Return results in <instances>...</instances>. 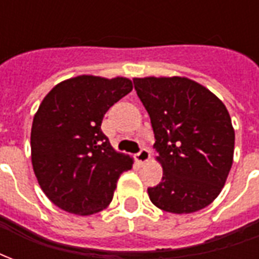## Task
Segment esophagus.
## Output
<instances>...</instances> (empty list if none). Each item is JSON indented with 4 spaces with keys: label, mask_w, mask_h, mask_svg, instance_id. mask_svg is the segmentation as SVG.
Wrapping results in <instances>:
<instances>
[{
    "label": "esophagus",
    "mask_w": 259,
    "mask_h": 259,
    "mask_svg": "<svg viewBox=\"0 0 259 259\" xmlns=\"http://www.w3.org/2000/svg\"><path fill=\"white\" fill-rule=\"evenodd\" d=\"M135 158H137V161L139 164H145L146 161H149V158H150V152L145 148L141 149V152L135 154Z\"/></svg>",
    "instance_id": "1"
}]
</instances>
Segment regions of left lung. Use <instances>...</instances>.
<instances>
[{
  "label": "left lung",
  "instance_id": "left-lung-1",
  "mask_svg": "<svg viewBox=\"0 0 259 259\" xmlns=\"http://www.w3.org/2000/svg\"><path fill=\"white\" fill-rule=\"evenodd\" d=\"M156 138L161 182L149 188L160 209L190 214L211 204L233 163L235 130L225 105L186 77L134 78Z\"/></svg>",
  "mask_w": 259,
  "mask_h": 259
}]
</instances>
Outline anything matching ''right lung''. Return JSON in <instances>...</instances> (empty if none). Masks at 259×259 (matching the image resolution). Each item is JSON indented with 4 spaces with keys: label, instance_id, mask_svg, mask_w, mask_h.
<instances>
[{
    "label": "right lung",
    "instance_id": "obj_1",
    "mask_svg": "<svg viewBox=\"0 0 259 259\" xmlns=\"http://www.w3.org/2000/svg\"><path fill=\"white\" fill-rule=\"evenodd\" d=\"M131 91L124 77L84 74L59 82L41 102L31 127V163L42 192L59 208L91 215L110 204L134 160L113 149L102 120Z\"/></svg>",
    "mask_w": 259,
    "mask_h": 259
}]
</instances>
